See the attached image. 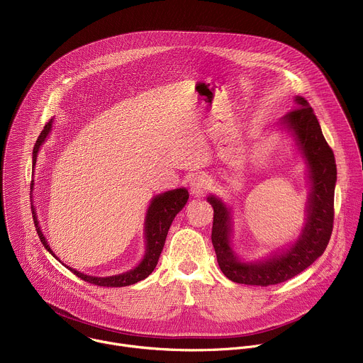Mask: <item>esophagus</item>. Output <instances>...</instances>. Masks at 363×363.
Returning a JSON list of instances; mask_svg holds the SVG:
<instances>
[{
	"instance_id": "34e87169",
	"label": "esophagus",
	"mask_w": 363,
	"mask_h": 363,
	"mask_svg": "<svg viewBox=\"0 0 363 363\" xmlns=\"http://www.w3.org/2000/svg\"><path fill=\"white\" fill-rule=\"evenodd\" d=\"M208 177L206 174H196L190 180V191L193 196H203L208 190Z\"/></svg>"
}]
</instances>
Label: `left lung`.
I'll return each instance as SVG.
<instances>
[{"label": "left lung", "mask_w": 363, "mask_h": 363, "mask_svg": "<svg viewBox=\"0 0 363 363\" xmlns=\"http://www.w3.org/2000/svg\"><path fill=\"white\" fill-rule=\"evenodd\" d=\"M281 125L295 136L308 164L311 182L306 223L301 235L289 248L275 252L264 261L241 262L230 244V208L220 199L207 197L214 210L211 242L217 262L223 274L238 284L268 286L291 279L323 254L332 234L336 163L308 101L296 96L295 108L281 119Z\"/></svg>", "instance_id": "8db88e82"}]
</instances>
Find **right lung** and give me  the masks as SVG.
Wrapping results in <instances>:
<instances>
[{
	"mask_svg": "<svg viewBox=\"0 0 363 363\" xmlns=\"http://www.w3.org/2000/svg\"><path fill=\"white\" fill-rule=\"evenodd\" d=\"M52 126V119L45 125L44 130L41 132L35 146H34V152H33V163L35 166L37 163V156L40 152V146L45 142L50 130ZM33 186V183H31ZM189 200V191L186 189H176V190H170L166 193H162L159 196H156L155 199H152V203L147 208V214H146V221H145V237H146V254L142 259V262L125 272V274H119V275H112V277H92V275H85L71 267H67L68 269H71L77 277H79L81 279L95 284L98 286H128L132 284H136L145 278H147L152 271L156 268L159 257L162 254L169 228L172 225V221L174 220L176 214L186 206ZM33 217H34V224L38 233V237L41 240V242L44 244V247L57 258V255L52 252V250L50 248L38 218H37V213L35 208L33 206Z\"/></svg>",
	"mask_w": 363,
	"mask_h": 363,
	"instance_id": "add662e5",
	"label": "right lung"
}]
</instances>
